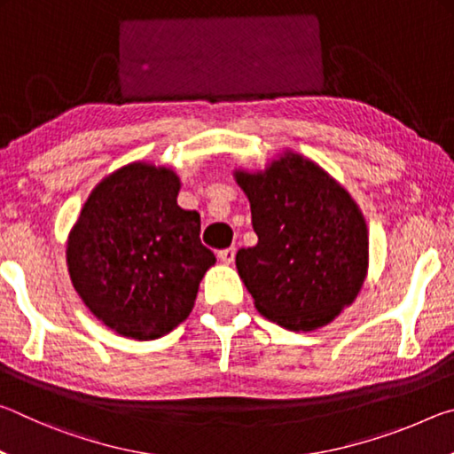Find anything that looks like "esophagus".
Instances as JSON below:
<instances>
[{
  "label": "esophagus",
  "mask_w": 454,
  "mask_h": 454,
  "mask_svg": "<svg viewBox=\"0 0 454 454\" xmlns=\"http://www.w3.org/2000/svg\"><path fill=\"white\" fill-rule=\"evenodd\" d=\"M234 254H236L234 248H224V250L218 252V258H220V262L232 264L234 262Z\"/></svg>",
  "instance_id": "obj_1"
}]
</instances>
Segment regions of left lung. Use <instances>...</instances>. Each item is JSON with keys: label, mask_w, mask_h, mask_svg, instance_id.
Wrapping results in <instances>:
<instances>
[{"label": "left lung", "mask_w": 454, "mask_h": 454, "mask_svg": "<svg viewBox=\"0 0 454 454\" xmlns=\"http://www.w3.org/2000/svg\"><path fill=\"white\" fill-rule=\"evenodd\" d=\"M258 244L236 254L258 312L317 330L355 302L368 272V230L350 194L312 160L284 152L264 170H236Z\"/></svg>", "instance_id": "obj_1"}]
</instances>
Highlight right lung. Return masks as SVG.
I'll return each instance as SVG.
<instances>
[{
  "instance_id": "add662e5",
  "label": "right lung",
  "mask_w": 454,
  "mask_h": 454,
  "mask_svg": "<svg viewBox=\"0 0 454 454\" xmlns=\"http://www.w3.org/2000/svg\"><path fill=\"white\" fill-rule=\"evenodd\" d=\"M172 168L132 162L98 184L67 236L75 292L118 334L153 340L190 317L216 256L200 242V214L178 206Z\"/></svg>"
}]
</instances>
